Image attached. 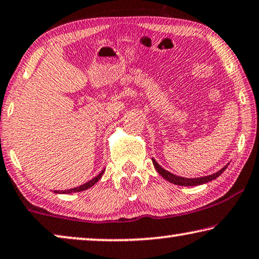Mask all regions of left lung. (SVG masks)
I'll return each mask as SVG.
<instances>
[{"mask_svg": "<svg viewBox=\"0 0 259 259\" xmlns=\"http://www.w3.org/2000/svg\"><path fill=\"white\" fill-rule=\"evenodd\" d=\"M152 161H153V164L155 166V169L157 170V172L160 174L165 181H168L169 183H172V184L181 185V186H197V185L205 184V183H208L210 181H214L215 178L220 176V175L227 169V166L229 165V163H228V164H226L224 168H221L220 170L217 171L215 174L208 175V176H202V177H197V178H186V177L177 176V175H174V174L169 172V171H166L165 169H163L162 166L158 164L156 161H155L154 157L152 158Z\"/></svg>", "mask_w": 259, "mask_h": 259, "instance_id": "obj_1", "label": "left lung"}]
</instances>
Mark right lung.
Masks as SVG:
<instances>
[{
	"mask_svg": "<svg viewBox=\"0 0 259 259\" xmlns=\"http://www.w3.org/2000/svg\"><path fill=\"white\" fill-rule=\"evenodd\" d=\"M104 171H105V169H103L102 171H101V174H98L96 177H94L93 180L91 181H89V182H87V183H84V184H82V185H79V186H77V188H73V189H69V190H55L54 191V193H58V194H68V193H74V192H81V191H84V190H88V189H90L91 186H94L95 184H96V183L101 180L102 178V176H103V174H104Z\"/></svg>",
	"mask_w": 259,
	"mask_h": 259,
	"instance_id": "obj_1",
	"label": "right lung"
}]
</instances>
